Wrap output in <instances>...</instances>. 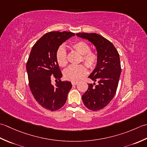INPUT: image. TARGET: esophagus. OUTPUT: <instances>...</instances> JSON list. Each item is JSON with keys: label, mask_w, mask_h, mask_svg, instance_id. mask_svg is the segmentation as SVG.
<instances>
[{"label": "esophagus", "mask_w": 147, "mask_h": 147, "mask_svg": "<svg viewBox=\"0 0 147 147\" xmlns=\"http://www.w3.org/2000/svg\"><path fill=\"white\" fill-rule=\"evenodd\" d=\"M71 84H72V85H77L78 84L77 81H72L71 82Z\"/></svg>", "instance_id": "esophagus-1"}]
</instances>
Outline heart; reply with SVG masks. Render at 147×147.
Returning <instances> with one entry per match:
<instances>
[{
	"mask_svg": "<svg viewBox=\"0 0 147 147\" xmlns=\"http://www.w3.org/2000/svg\"><path fill=\"white\" fill-rule=\"evenodd\" d=\"M73 48L79 53L81 56V61L89 68L94 67L97 63L96 54L90 51V46L83 41L77 42L72 45ZM56 61L59 66L65 67L67 64V52L63 46H60L57 50L56 55ZM87 68L85 65H71L64 71V77L71 81L79 80L87 74Z\"/></svg>",
	"mask_w": 147,
	"mask_h": 147,
	"instance_id": "b5f03b06",
	"label": "heart"
}]
</instances>
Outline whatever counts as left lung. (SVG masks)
<instances>
[{"mask_svg":"<svg viewBox=\"0 0 147 147\" xmlns=\"http://www.w3.org/2000/svg\"><path fill=\"white\" fill-rule=\"evenodd\" d=\"M76 35L91 42L97 51L96 66L88 77L98 84H88L82 99L88 109L98 111L105 107L115 94L121 73L119 55L113 44L103 36L95 33H79Z\"/></svg>","mask_w":147,"mask_h":147,"instance_id":"1","label":"left lung"}]
</instances>
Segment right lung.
<instances>
[{"instance_id":"1","label":"right lung","mask_w":147,"mask_h":147,"mask_svg":"<svg viewBox=\"0 0 147 147\" xmlns=\"http://www.w3.org/2000/svg\"><path fill=\"white\" fill-rule=\"evenodd\" d=\"M75 35L68 32H51L44 35L32 48L26 63L29 86L35 100L44 109L55 111L64 105L72 84L70 81L51 84L54 76L62 77L57 63V50L63 42Z\"/></svg>"}]
</instances>
